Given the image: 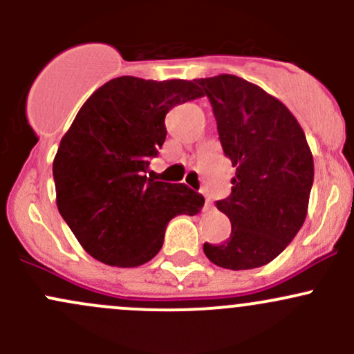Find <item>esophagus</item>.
Masks as SVG:
<instances>
[{"mask_svg": "<svg viewBox=\"0 0 354 354\" xmlns=\"http://www.w3.org/2000/svg\"><path fill=\"white\" fill-rule=\"evenodd\" d=\"M214 205H212V200L210 198H205V205H203V210H212Z\"/></svg>", "mask_w": 354, "mask_h": 354, "instance_id": "esophagus-1", "label": "esophagus"}]
</instances>
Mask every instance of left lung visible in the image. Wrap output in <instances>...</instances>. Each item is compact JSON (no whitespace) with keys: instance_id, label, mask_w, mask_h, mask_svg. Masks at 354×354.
Segmentation results:
<instances>
[{"instance_id":"8db88e82","label":"left lung","mask_w":354,"mask_h":354,"mask_svg":"<svg viewBox=\"0 0 354 354\" xmlns=\"http://www.w3.org/2000/svg\"><path fill=\"white\" fill-rule=\"evenodd\" d=\"M217 121L224 154L236 167L231 195L216 207L231 221L223 245H203L207 259L231 270L276 259L303 226L313 185V157L291 111L234 75L195 80Z\"/></svg>"}]
</instances>
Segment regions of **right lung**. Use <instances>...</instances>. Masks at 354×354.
Segmentation results:
<instances>
[{
    "label": "right lung",
    "mask_w": 354,
    "mask_h": 354,
    "mask_svg": "<svg viewBox=\"0 0 354 354\" xmlns=\"http://www.w3.org/2000/svg\"><path fill=\"white\" fill-rule=\"evenodd\" d=\"M197 97L194 82L118 77L78 111L53 176L59 214L95 260L142 266L159 253L173 217L200 212L205 200L197 192L145 174L166 140L167 111Z\"/></svg>",
    "instance_id": "1"
}]
</instances>
